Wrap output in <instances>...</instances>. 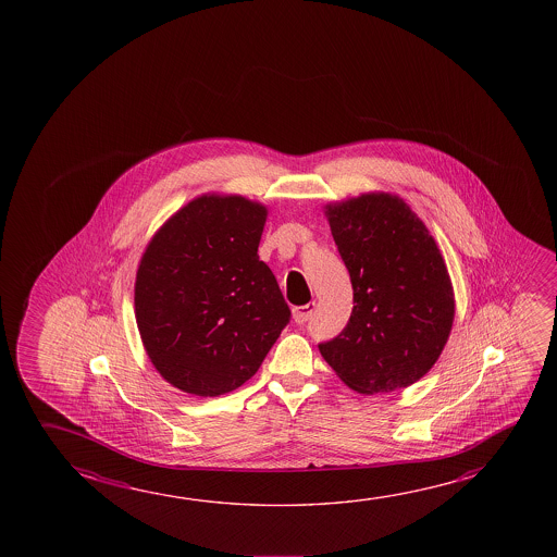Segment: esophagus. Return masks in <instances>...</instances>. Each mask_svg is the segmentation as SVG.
I'll list each match as a JSON object with an SVG mask.
<instances>
[{
	"label": "esophagus",
	"instance_id": "34e87169",
	"mask_svg": "<svg viewBox=\"0 0 557 557\" xmlns=\"http://www.w3.org/2000/svg\"><path fill=\"white\" fill-rule=\"evenodd\" d=\"M314 310H317V302L314 301L309 302V305H302V307H295V309H293V320H295L297 324H305L307 320H310Z\"/></svg>",
	"mask_w": 557,
	"mask_h": 557
}]
</instances>
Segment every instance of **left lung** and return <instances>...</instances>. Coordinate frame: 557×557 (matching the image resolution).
<instances>
[{
    "label": "left lung",
    "mask_w": 557,
    "mask_h": 557,
    "mask_svg": "<svg viewBox=\"0 0 557 557\" xmlns=\"http://www.w3.org/2000/svg\"><path fill=\"white\" fill-rule=\"evenodd\" d=\"M324 215L349 272L354 310L320 354L359 394L418 383L437 363L455 320V289L435 238L391 191L330 201Z\"/></svg>",
    "instance_id": "left-lung-1"
}]
</instances>
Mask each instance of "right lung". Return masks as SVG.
<instances>
[{"label":"right lung","mask_w":557,"mask_h":557,"mask_svg":"<svg viewBox=\"0 0 557 557\" xmlns=\"http://www.w3.org/2000/svg\"><path fill=\"white\" fill-rule=\"evenodd\" d=\"M268 208L238 194H201L174 211L137 265L141 344L164 381L220 396L260 369L292 310L258 258Z\"/></svg>","instance_id":"add662e5"}]
</instances>
